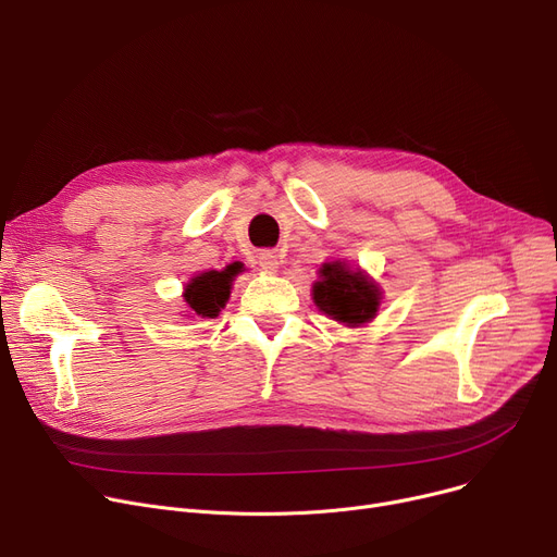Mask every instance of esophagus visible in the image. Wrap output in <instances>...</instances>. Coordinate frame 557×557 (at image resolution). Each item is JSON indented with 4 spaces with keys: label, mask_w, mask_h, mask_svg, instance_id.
I'll list each match as a JSON object with an SVG mask.
<instances>
[{
    "label": "esophagus",
    "mask_w": 557,
    "mask_h": 557,
    "mask_svg": "<svg viewBox=\"0 0 557 557\" xmlns=\"http://www.w3.org/2000/svg\"><path fill=\"white\" fill-rule=\"evenodd\" d=\"M257 263H259V269L267 271V273H275L280 269V259L273 250H261L257 255Z\"/></svg>",
    "instance_id": "1"
}]
</instances>
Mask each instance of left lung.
<instances>
[{
    "label": "left lung",
    "instance_id": "8db88e82",
    "mask_svg": "<svg viewBox=\"0 0 557 557\" xmlns=\"http://www.w3.org/2000/svg\"><path fill=\"white\" fill-rule=\"evenodd\" d=\"M313 284V302L332 320L347 327H361L376 315L382 288L361 269H349L345 261H325Z\"/></svg>",
    "mask_w": 557,
    "mask_h": 557
}]
</instances>
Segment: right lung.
<instances>
[{
  "instance_id": "right-lung-1",
  "label": "right lung",
  "mask_w": 557,
  "mask_h": 557,
  "mask_svg": "<svg viewBox=\"0 0 557 557\" xmlns=\"http://www.w3.org/2000/svg\"><path fill=\"white\" fill-rule=\"evenodd\" d=\"M239 271V263H230L223 271H208L191 277L183 294L191 318H216L230 298L232 282Z\"/></svg>"
}]
</instances>
